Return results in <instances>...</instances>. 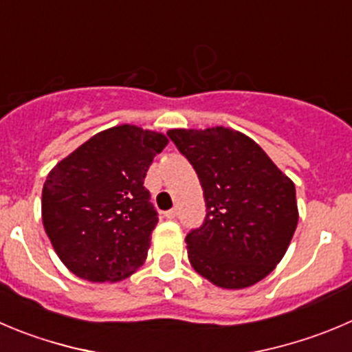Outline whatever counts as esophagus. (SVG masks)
<instances>
[{
  "label": "esophagus",
  "instance_id": "1",
  "mask_svg": "<svg viewBox=\"0 0 352 352\" xmlns=\"http://www.w3.org/2000/svg\"><path fill=\"white\" fill-rule=\"evenodd\" d=\"M164 216L167 217V219H174V217L178 216V210L176 209H170V210H166V212H164Z\"/></svg>",
  "mask_w": 352,
  "mask_h": 352
}]
</instances>
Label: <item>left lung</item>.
<instances>
[{"label": "left lung", "instance_id": "obj_1", "mask_svg": "<svg viewBox=\"0 0 352 352\" xmlns=\"http://www.w3.org/2000/svg\"><path fill=\"white\" fill-rule=\"evenodd\" d=\"M195 169L207 214L186 235L193 270L221 289L261 282L285 256L299 221L296 185L235 129H170Z\"/></svg>", "mask_w": 352, "mask_h": 352}]
</instances>
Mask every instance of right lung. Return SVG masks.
Listing matches in <instances>:
<instances>
[{
  "instance_id": "1",
  "label": "right lung",
  "mask_w": 352,
  "mask_h": 352,
  "mask_svg": "<svg viewBox=\"0 0 352 352\" xmlns=\"http://www.w3.org/2000/svg\"><path fill=\"white\" fill-rule=\"evenodd\" d=\"M162 133L122 124L98 133L46 176L41 212L56 256L88 282H119L145 263L157 210L143 186Z\"/></svg>"
}]
</instances>
